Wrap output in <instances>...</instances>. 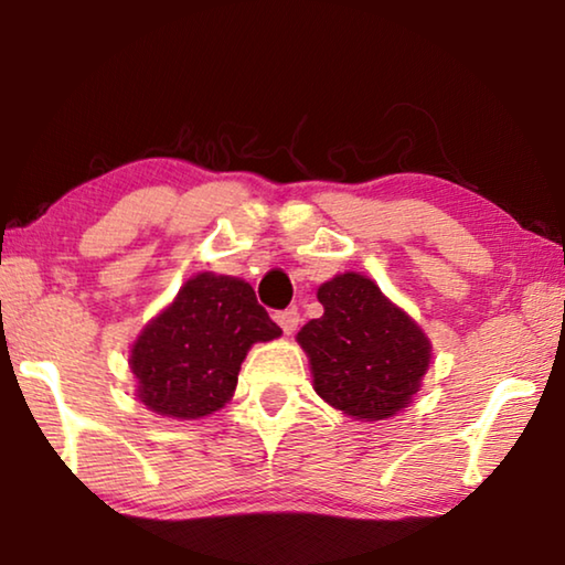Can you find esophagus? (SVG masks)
<instances>
[{
    "label": "esophagus",
    "instance_id": "obj_1",
    "mask_svg": "<svg viewBox=\"0 0 565 565\" xmlns=\"http://www.w3.org/2000/svg\"><path fill=\"white\" fill-rule=\"evenodd\" d=\"M299 311L296 309H286V311H279L276 313V323H279V327L284 329V333L286 337H291V333L299 329Z\"/></svg>",
    "mask_w": 565,
    "mask_h": 565
}]
</instances>
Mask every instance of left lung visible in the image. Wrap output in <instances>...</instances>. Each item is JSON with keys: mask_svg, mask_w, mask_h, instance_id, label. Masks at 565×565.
Instances as JSON below:
<instances>
[{"mask_svg": "<svg viewBox=\"0 0 565 565\" xmlns=\"http://www.w3.org/2000/svg\"><path fill=\"white\" fill-rule=\"evenodd\" d=\"M323 317L299 331L317 394L359 420H381L406 408L420 388L431 341L356 271L319 286Z\"/></svg>", "mask_w": 565, "mask_h": 565, "instance_id": "obj_1", "label": "left lung"}]
</instances>
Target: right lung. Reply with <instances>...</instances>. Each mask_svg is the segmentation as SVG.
Segmentation results:
<instances>
[{"instance_id": "1", "label": "right lung", "mask_w": 565, "mask_h": 565, "mask_svg": "<svg viewBox=\"0 0 565 565\" xmlns=\"http://www.w3.org/2000/svg\"><path fill=\"white\" fill-rule=\"evenodd\" d=\"M281 329L234 276L196 274L134 341L129 366L141 404L167 418H202L234 396L238 369L256 341Z\"/></svg>"}]
</instances>
